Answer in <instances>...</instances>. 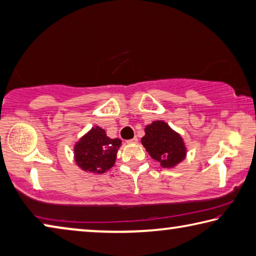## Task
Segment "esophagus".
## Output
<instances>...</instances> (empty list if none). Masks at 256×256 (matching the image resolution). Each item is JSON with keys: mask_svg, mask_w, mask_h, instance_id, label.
Segmentation results:
<instances>
[{"mask_svg": "<svg viewBox=\"0 0 256 256\" xmlns=\"http://www.w3.org/2000/svg\"><path fill=\"white\" fill-rule=\"evenodd\" d=\"M137 137H134V138H132V140H127V143L128 144H135V143H137Z\"/></svg>", "mask_w": 256, "mask_h": 256, "instance_id": "34e87169", "label": "esophagus"}]
</instances>
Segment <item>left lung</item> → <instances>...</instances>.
I'll return each instance as SVG.
<instances>
[{
    "label": "left lung",
    "instance_id": "1",
    "mask_svg": "<svg viewBox=\"0 0 256 256\" xmlns=\"http://www.w3.org/2000/svg\"><path fill=\"white\" fill-rule=\"evenodd\" d=\"M142 144L150 156L164 168L174 166L186 156V148L182 138L164 121H154L146 126Z\"/></svg>",
    "mask_w": 256,
    "mask_h": 256
}]
</instances>
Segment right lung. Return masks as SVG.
I'll list each match as a JSON object with an SVG mask.
<instances>
[{
    "label": "right lung",
    "mask_w": 256,
    "mask_h": 256,
    "mask_svg": "<svg viewBox=\"0 0 256 256\" xmlns=\"http://www.w3.org/2000/svg\"><path fill=\"white\" fill-rule=\"evenodd\" d=\"M120 145L119 138L111 140L104 129L95 126L74 145V160L82 170L103 174L114 164Z\"/></svg>",
    "instance_id": "obj_1"
}]
</instances>
